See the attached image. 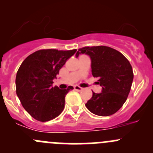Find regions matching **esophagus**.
<instances>
[{"label": "esophagus", "instance_id": "1", "mask_svg": "<svg viewBox=\"0 0 153 153\" xmlns=\"http://www.w3.org/2000/svg\"><path fill=\"white\" fill-rule=\"evenodd\" d=\"M74 89H75L76 91H81L83 89V88L80 87L79 86H74Z\"/></svg>", "mask_w": 153, "mask_h": 153}]
</instances>
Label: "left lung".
<instances>
[{"label":"left lung","instance_id":"8db88e82","mask_svg":"<svg viewBox=\"0 0 153 153\" xmlns=\"http://www.w3.org/2000/svg\"><path fill=\"white\" fill-rule=\"evenodd\" d=\"M85 54L91 59L93 77L98 78L101 92H92L85 104L92 113L109 116L115 113L126 101L130 91L133 72L129 61L118 51L105 46L80 49L75 57Z\"/></svg>","mask_w":153,"mask_h":153}]
</instances>
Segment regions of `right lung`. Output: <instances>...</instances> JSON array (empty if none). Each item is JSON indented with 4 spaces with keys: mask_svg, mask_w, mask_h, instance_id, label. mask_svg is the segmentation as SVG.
I'll return each mask as SVG.
<instances>
[{
    "mask_svg": "<svg viewBox=\"0 0 153 153\" xmlns=\"http://www.w3.org/2000/svg\"><path fill=\"white\" fill-rule=\"evenodd\" d=\"M76 49H42L29 55L18 69L16 93L21 104L35 119L45 122L58 117L65 104V96L72 86L60 89L52 86L53 79Z\"/></svg>",
    "mask_w": 153,
    "mask_h": 153,
    "instance_id": "1",
    "label": "right lung"
}]
</instances>
